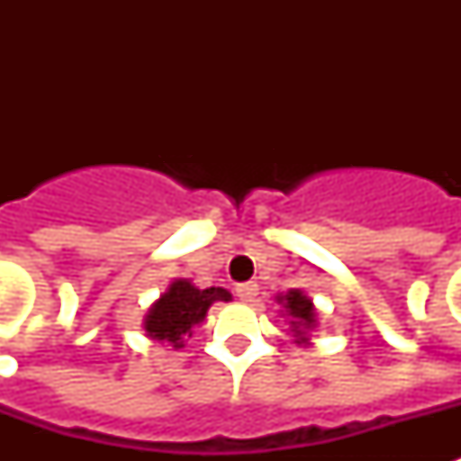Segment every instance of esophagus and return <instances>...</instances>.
Returning <instances> with one entry per match:
<instances>
[{
  "label": "esophagus",
  "instance_id": "esophagus-1",
  "mask_svg": "<svg viewBox=\"0 0 461 461\" xmlns=\"http://www.w3.org/2000/svg\"><path fill=\"white\" fill-rule=\"evenodd\" d=\"M234 292H237L241 302H253V296L258 294V285L256 282H241V285H237Z\"/></svg>",
  "mask_w": 461,
  "mask_h": 461
}]
</instances>
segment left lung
Segmentation results:
<instances>
[{"label": "left lung", "instance_id": "8db88e82", "mask_svg": "<svg viewBox=\"0 0 461 461\" xmlns=\"http://www.w3.org/2000/svg\"><path fill=\"white\" fill-rule=\"evenodd\" d=\"M277 302L287 311L289 325L294 330L296 344H308V337H311L308 332L318 325L313 302L303 294L302 289H289L287 294L277 296Z\"/></svg>", "mask_w": 461, "mask_h": 461}]
</instances>
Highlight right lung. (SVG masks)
Segmentation results:
<instances>
[{
	"instance_id": "right-lung-1",
	"label": "right lung",
	"mask_w": 461,
	"mask_h": 461,
	"mask_svg": "<svg viewBox=\"0 0 461 461\" xmlns=\"http://www.w3.org/2000/svg\"><path fill=\"white\" fill-rule=\"evenodd\" d=\"M215 302H231V294L222 287L198 289L188 280H174L165 294L148 308L143 328L150 339L181 349L184 337L191 335L194 325L203 322Z\"/></svg>"
}]
</instances>
